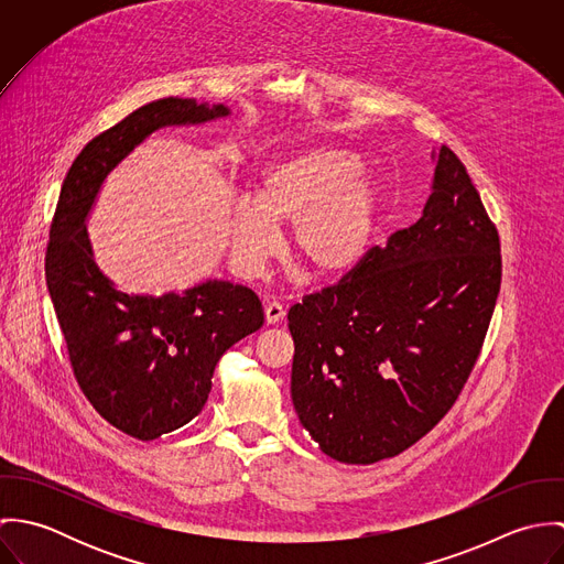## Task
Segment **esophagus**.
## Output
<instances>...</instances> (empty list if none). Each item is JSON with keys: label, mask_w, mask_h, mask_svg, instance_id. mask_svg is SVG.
<instances>
[{"label": "esophagus", "mask_w": 564, "mask_h": 564, "mask_svg": "<svg viewBox=\"0 0 564 564\" xmlns=\"http://www.w3.org/2000/svg\"><path fill=\"white\" fill-rule=\"evenodd\" d=\"M284 315H286V311H284L282 304H278V302H269V304L264 306V322H267V325L282 322Z\"/></svg>", "instance_id": "34e87169"}]
</instances>
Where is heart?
Returning a JSON list of instances; mask_svg holds the SVG:
<instances>
[{"label":"heart","mask_w":564,"mask_h":564,"mask_svg":"<svg viewBox=\"0 0 564 564\" xmlns=\"http://www.w3.org/2000/svg\"><path fill=\"white\" fill-rule=\"evenodd\" d=\"M358 159L338 148H306L271 162L249 204L230 219L232 260L245 275H258L280 249V230L291 228V251L315 278L351 273L378 228L380 191Z\"/></svg>","instance_id":"1"}]
</instances>
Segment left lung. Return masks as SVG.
Returning a JSON list of instances; mask_svg holds the SVG:
<instances>
[{
  "label": "left lung",
  "mask_w": 564,
  "mask_h": 564,
  "mask_svg": "<svg viewBox=\"0 0 564 564\" xmlns=\"http://www.w3.org/2000/svg\"><path fill=\"white\" fill-rule=\"evenodd\" d=\"M421 217L291 306V398L323 454L393 458L458 400L501 284L497 228L458 156L434 152Z\"/></svg>",
  "instance_id": "left-lung-1"
}]
</instances>
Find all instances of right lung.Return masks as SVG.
Here are the masks:
<instances>
[{"label":"right lung","instance_id":"right-lung-1","mask_svg":"<svg viewBox=\"0 0 564 564\" xmlns=\"http://www.w3.org/2000/svg\"><path fill=\"white\" fill-rule=\"evenodd\" d=\"M230 115L224 104L164 97L95 137L72 164L56 206L45 278L82 393L117 430L154 441L195 419L219 358L264 323L258 295L226 280L182 293L128 295L95 258L86 219L110 171L169 126Z\"/></svg>","mask_w":564,"mask_h":564}]
</instances>
